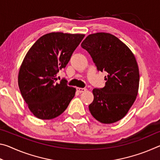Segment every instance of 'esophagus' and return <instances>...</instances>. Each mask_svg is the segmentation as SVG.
<instances>
[{
    "label": "esophagus",
    "mask_w": 160,
    "mask_h": 160,
    "mask_svg": "<svg viewBox=\"0 0 160 160\" xmlns=\"http://www.w3.org/2000/svg\"><path fill=\"white\" fill-rule=\"evenodd\" d=\"M77 90L79 93H82L84 92H85L87 90L86 88H78Z\"/></svg>",
    "instance_id": "34e87169"
}]
</instances>
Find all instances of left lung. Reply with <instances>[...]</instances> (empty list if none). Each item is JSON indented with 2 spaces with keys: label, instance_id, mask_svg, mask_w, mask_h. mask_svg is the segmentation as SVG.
Returning a JSON list of instances; mask_svg holds the SVG:
<instances>
[{
  "label": "left lung",
  "instance_id": "1",
  "mask_svg": "<svg viewBox=\"0 0 160 160\" xmlns=\"http://www.w3.org/2000/svg\"><path fill=\"white\" fill-rule=\"evenodd\" d=\"M81 47L90 54L97 70L108 73L104 88L92 90L91 114L102 123H115L127 114L138 92L139 69L134 54L120 39L106 32L88 35Z\"/></svg>",
  "mask_w": 160,
  "mask_h": 160
}]
</instances>
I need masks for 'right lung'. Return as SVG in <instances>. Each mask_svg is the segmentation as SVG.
I'll return each instance as SVG.
<instances>
[{
  "label": "right lung",
  "mask_w": 160,
  "mask_h": 160,
  "mask_svg": "<svg viewBox=\"0 0 160 160\" xmlns=\"http://www.w3.org/2000/svg\"><path fill=\"white\" fill-rule=\"evenodd\" d=\"M83 34L51 32L29 48L18 73L24 100L37 118L49 120L61 115L73 98L76 89L56 82L59 70L66 66Z\"/></svg>",
  "instance_id": "1"
}]
</instances>
